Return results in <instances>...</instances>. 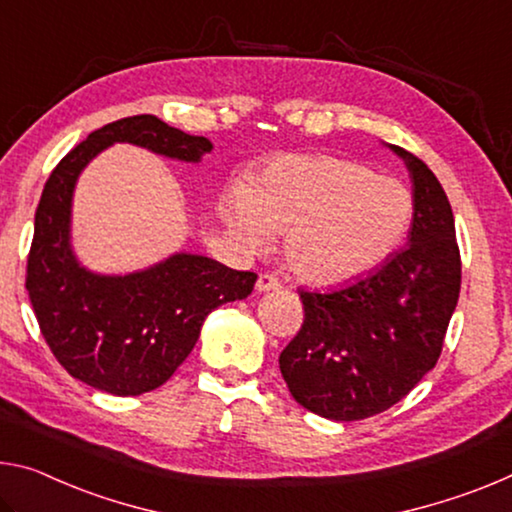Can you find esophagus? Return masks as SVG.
Here are the masks:
<instances>
[{"instance_id":"1","label":"esophagus","mask_w":512,"mask_h":512,"mask_svg":"<svg viewBox=\"0 0 512 512\" xmlns=\"http://www.w3.org/2000/svg\"><path fill=\"white\" fill-rule=\"evenodd\" d=\"M255 289L259 291V294H266V291H275V289H280V282H278V278H275V275H269V273H262L257 278V285H255Z\"/></svg>"}]
</instances>
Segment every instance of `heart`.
<instances>
[{"label":"heart","mask_w":512,"mask_h":512,"mask_svg":"<svg viewBox=\"0 0 512 512\" xmlns=\"http://www.w3.org/2000/svg\"><path fill=\"white\" fill-rule=\"evenodd\" d=\"M412 209L408 186L373 175L360 161L285 154L250 186L232 184L221 212L248 250H264L273 234H285L282 253L296 278L342 285L399 248Z\"/></svg>","instance_id":"heart-1"}]
</instances>
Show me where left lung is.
I'll return each instance as SVG.
<instances>
[{
  "instance_id": "8db88e82",
  "label": "left lung",
  "mask_w": 512,
  "mask_h": 512,
  "mask_svg": "<svg viewBox=\"0 0 512 512\" xmlns=\"http://www.w3.org/2000/svg\"><path fill=\"white\" fill-rule=\"evenodd\" d=\"M408 246L351 285L303 291L305 321L280 353L294 399L314 415L358 421L399 403L435 367L460 294V253L449 198L415 154Z\"/></svg>"
}]
</instances>
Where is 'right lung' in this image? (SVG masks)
<instances>
[{"label": "right lung", "mask_w": 512, "mask_h": 512, "mask_svg": "<svg viewBox=\"0 0 512 512\" xmlns=\"http://www.w3.org/2000/svg\"><path fill=\"white\" fill-rule=\"evenodd\" d=\"M132 143L200 164L214 150L157 116L116 120L86 136L52 170L36 209L27 291L45 342L72 378L113 396L152 392L189 358L216 307L250 296L257 275L216 259L173 253L129 273H97L72 246V198L97 154Z\"/></svg>", "instance_id": "right-lung-1"}]
</instances>
